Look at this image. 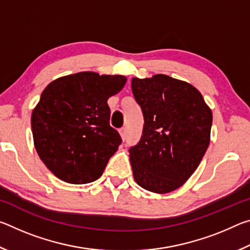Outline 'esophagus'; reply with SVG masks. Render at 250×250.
<instances>
[{
	"label": "esophagus",
	"mask_w": 250,
	"mask_h": 250,
	"mask_svg": "<svg viewBox=\"0 0 250 250\" xmlns=\"http://www.w3.org/2000/svg\"><path fill=\"white\" fill-rule=\"evenodd\" d=\"M120 135H121L122 140H125V138H126V129L125 128L120 129Z\"/></svg>",
	"instance_id": "34e87169"
}]
</instances>
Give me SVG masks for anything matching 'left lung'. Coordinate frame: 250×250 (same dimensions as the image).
Listing matches in <instances>:
<instances>
[{"instance_id":"1","label":"left lung","mask_w":250,"mask_h":250,"mask_svg":"<svg viewBox=\"0 0 250 250\" xmlns=\"http://www.w3.org/2000/svg\"><path fill=\"white\" fill-rule=\"evenodd\" d=\"M131 87L145 118L140 141L129 149L134 180L153 193L174 191L209 146L211 110L195 87L167 75L134 77Z\"/></svg>"}]
</instances>
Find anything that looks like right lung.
<instances>
[{"mask_svg": "<svg viewBox=\"0 0 250 250\" xmlns=\"http://www.w3.org/2000/svg\"><path fill=\"white\" fill-rule=\"evenodd\" d=\"M126 78L83 71L61 77L42 92L32 112L34 146L55 176L70 184L99 179L121 145L110 125L108 99Z\"/></svg>", "mask_w": 250, "mask_h": 250, "instance_id": "right-lung-1", "label": "right lung"}]
</instances>
